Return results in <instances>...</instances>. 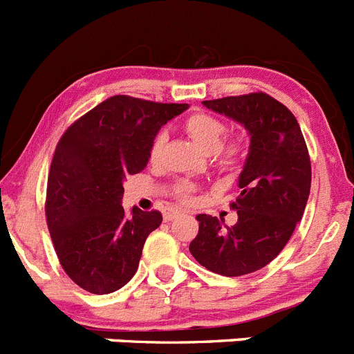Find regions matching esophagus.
Masks as SVG:
<instances>
[{
	"label": "esophagus",
	"instance_id": "1",
	"mask_svg": "<svg viewBox=\"0 0 354 354\" xmlns=\"http://www.w3.org/2000/svg\"><path fill=\"white\" fill-rule=\"evenodd\" d=\"M179 214H180V211H177V209H168L162 218H165V221H171V220H175V218H177Z\"/></svg>",
	"mask_w": 354,
	"mask_h": 354
}]
</instances>
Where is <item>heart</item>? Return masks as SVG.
<instances>
[{
    "instance_id": "b5f03b06",
    "label": "heart",
    "mask_w": 354,
    "mask_h": 354,
    "mask_svg": "<svg viewBox=\"0 0 354 354\" xmlns=\"http://www.w3.org/2000/svg\"><path fill=\"white\" fill-rule=\"evenodd\" d=\"M184 131L187 136L205 152H214L221 168H232L239 162L243 156V142L239 138H232L223 143L225 134H227V124L218 117L204 111H195L187 115L183 122ZM162 145H165V134H156L149 147V161L158 162L162 154ZM195 193V184L187 179L175 180V195L183 202L192 200Z\"/></svg>"
}]
</instances>
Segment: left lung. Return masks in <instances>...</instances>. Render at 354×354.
<instances>
[{"label": "left lung", "instance_id": "8db88e82", "mask_svg": "<svg viewBox=\"0 0 354 354\" xmlns=\"http://www.w3.org/2000/svg\"><path fill=\"white\" fill-rule=\"evenodd\" d=\"M204 106L248 129L250 152L239 175L241 193L230 204L237 223L227 227L198 214L189 252L212 273L241 277L270 264L292 236L310 195V156L296 117L268 93L212 99Z\"/></svg>", "mask_w": 354, "mask_h": 354}]
</instances>
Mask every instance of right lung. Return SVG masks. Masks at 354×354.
I'll return each mask as SVG.
<instances>
[{
    "label": "right lung",
    "instance_id": "1",
    "mask_svg": "<svg viewBox=\"0 0 354 354\" xmlns=\"http://www.w3.org/2000/svg\"><path fill=\"white\" fill-rule=\"evenodd\" d=\"M187 104L113 95L71 124L56 145L48 177L46 220L72 282L92 294L126 286L138 270L159 211L124 212V179L140 174L161 126Z\"/></svg>",
    "mask_w": 354,
    "mask_h": 354
}]
</instances>
